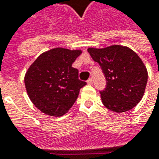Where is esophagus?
<instances>
[{"instance_id":"esophagus-1","label":"esophagus","mask_w":159,"mask_h":159,"mask_svg":"<svg viewBox=\"0 0 159 159\" xmlns=\"http://www.w3.org/2000/svg\"><path fill=\"white\" fill-rule=\"evenodd\" d=\"M87 83H88L89 85H92V84H93V79H92V78L89 79V80H88V81H87Z\"/></svg>"}]
</instances>
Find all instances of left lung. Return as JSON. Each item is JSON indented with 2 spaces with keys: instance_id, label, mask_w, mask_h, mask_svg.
Here are the masks:
<instances>
[{
  "instance_id": "obj_1",
  "label": "left lung",
  "mask_w": 159,
  "mask_h": 159,
  "mask_svg": "<svg viewBox=\"0 0 159 159\" xmlns=\"http://www.w3.org/2000/svg\"><path fill=\"white\" fill-rule=\"evenodd\" d=\"M88 51L101 66L106 80V88L100 91L103 105L117 113L136 106L143 96L148 81L147 69L137 54L120 45L89 48Z\"/></svg>"
}]
</instances>
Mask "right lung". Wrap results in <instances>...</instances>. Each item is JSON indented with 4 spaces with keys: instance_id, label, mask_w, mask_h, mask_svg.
<instances>
[{
    "instance_id": "add662e5",
    "label": "right lung",
    "mask_w": 159,
    "mask_h": 159,
    "mask_svg": "<svg viewBox=\"0 0 159 159\" xmlns=\"http://www.w3.org/2000/svg\"><path fill=\"white\" fill-rule=\"evenodd\" d=\"M80 54L81 50L56 48L42 53L29 67L25 76L26 92L41 112L59 117L74 104L87 84L71 66Z\"/></svg>"
}]
</instances>
